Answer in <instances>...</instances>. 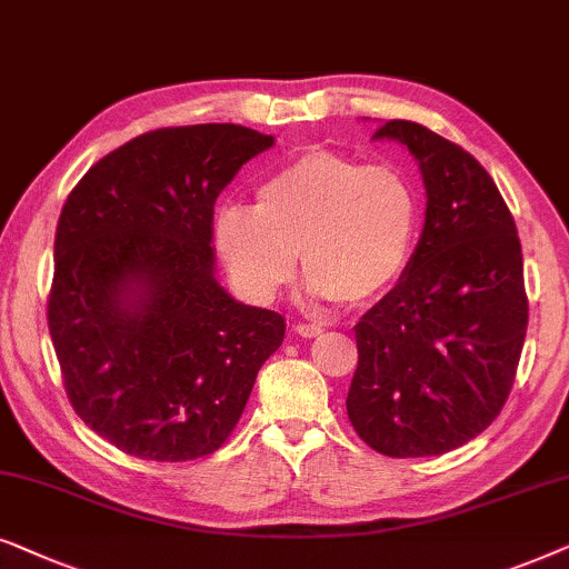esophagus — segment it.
<instances>
[{
  "label": "esophagus",
  "mask_w": 569,
  "mask_h": 569,
  "mask_svg": "<svg viewBox=\"0 0 569 569\" xmlns=\"http://www.w3.org/2000/svg\"><path fill=\"white\" fill-rule=\"evenodd\" d=\"M293 330H297L301 338L322 336V328H320V325H315V322H297V325H293Z\"/></svg>",
  "instance_id": "1"
}]
</instances>
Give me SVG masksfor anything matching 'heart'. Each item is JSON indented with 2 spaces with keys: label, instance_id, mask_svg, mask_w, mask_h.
<instances>
[{
  "label": "heart",
  "instance_id": "heart-1",
  "mask_svg": "<svg viewBox=\"0 0 569 569\" xmlns=\"http://www.w3.org/2000/svg\"><path fill=\"white\" fill-rule=\"evenodd\" d=\"M416 231L419 194L403 171L325 148L278 166L257 184L254 208L231 202L213 223L218 254L257 305L289 283L299 252L309 291L367 305L406 270Z\"/></svg>",
  "mask_w": 569,
  "mask_h": 569
}]
</instances>
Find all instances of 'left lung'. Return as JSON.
Wrapping results in <instances>:
<instances>
[{"label":"left lung","mask_w":569,"mask_h":569,"mask_svg":"<svg viewBox=\"0 0 569 569\" xmlns=\"http://www.w3.org/2000/svg\"><path fill=\"white\" fill-rule=\"evenodd\" d=\"M375 138L416 156L427 218L396 289L356 322L346 411L382 456H442L481 435L512 390L528 328L520 239L468 150L406 119Z\"/></svg>","instance_id":"1"}]
</instances>
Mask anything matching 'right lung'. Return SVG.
<instances>
[{"mask_svg":"<svg viewBox=\"0 0 569 569\" xmlns=\"http://www.w3.org/2000/svg\"><path fill=\"white\" fill-rule=\"evenodd\" d=\"M276 138L163 127L90 166L54 237L49 332L74 413L142 460L210 456L244 411L286 320L216 280L213 206Z\"/></svg>","mask_w":569,"mask_h":569,"instance_id":"right-lung-1","label":"right lung"}]
</instances>
